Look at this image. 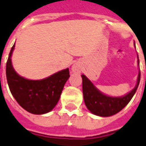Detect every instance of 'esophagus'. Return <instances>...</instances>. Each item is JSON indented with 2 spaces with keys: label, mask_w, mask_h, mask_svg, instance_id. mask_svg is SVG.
I'll use <instances>...</instances> for the list:
<instances>
[{
  "label": "esophagus",
  "mask_w": 146,
  "mask_h": 146,
  "mask_svg": "<svg viewBox=\"0 0 146 146\" xmlns=\"http://www.w3.org/2000/svg\"><path fill=\"white\" fill-rule=\"evenodd\" d=\"M81 71V66L79 62H75L72 66V72L73 73H79Z\"/></svg>",
  "instance_id": "1"
}]
</instances>
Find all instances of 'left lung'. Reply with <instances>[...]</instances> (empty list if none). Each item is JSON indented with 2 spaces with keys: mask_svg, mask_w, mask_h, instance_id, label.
Masks as SVG:
<instances>
[{
  "mask_svg": "<svg viewBox=\"0 0 146 146\" xmlns=\"http://www.w3.org/2000/svg\"><path fill=\"white\" fill-rule=\"evenodd\" d=\"M81 76L84 100L88 109L96 115L108 117L115 115L123 110L130 101L134 93L136 92L140 82L141 72L138 74L137 82L135 88L123 97H111L104 95L96 89V88L84 75H81Z\"/></svg>",
  "mask_w": 146,
  "mask_h": 146,
  "instance_id": "obj_1",
  "label": "left lung"
}]
</instances>
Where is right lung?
<instances>
[{
    "label": "right lung",
    "mask_w": 146,
    "mask_h": 146,
    "mask_svg": "<svg viewBox=\"0 0 146 146\" xmlns=\"http://www.w3.org/2000/svg\"><path fill=\"white\" fill-rule=\"evenodd\" d=\"M10 50L6 63V77L11 93L17 103L30 113L42 115L50 111L58 102L63 88L70 77L69 69L62 70L40 80H31L19 76L12 66Z\"/></svg>",
    "instance_id": "1"
}]
</instances>
